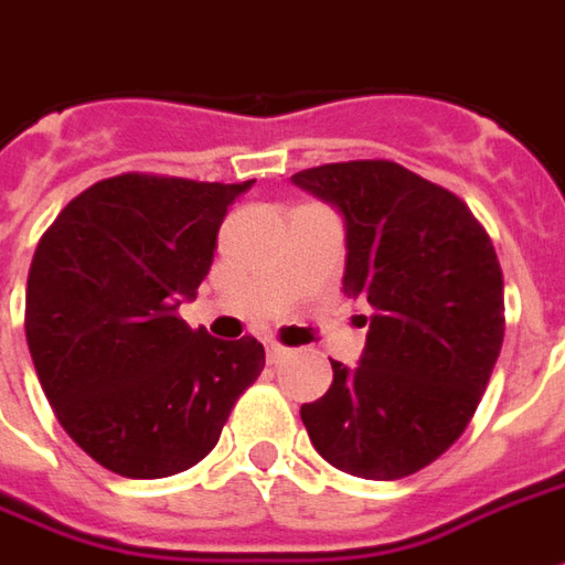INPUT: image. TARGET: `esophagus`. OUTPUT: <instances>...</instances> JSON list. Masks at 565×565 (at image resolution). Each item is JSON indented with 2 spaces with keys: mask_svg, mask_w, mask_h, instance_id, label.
Wrapping results in <instances>:
<instances>
[{
  "mask_svg": "<svg viewBox=\"0 0 565 565\" xmlns=\"http://www.w3.org/2000/svg\"><path fill=\"white\" fill-rule=\"evenodd\" d=\"M266 358H269V364H281V361L290 358V349H284L281 342H269L266 345Z\"/></svg>",
  "mask_w": 565,
  "mask_h": 565,
  "instance_id": "esophagus-1",
  "label": "esophagus"
}]
</instances>
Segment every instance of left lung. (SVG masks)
<instances>
[{
	"mask_svg": "<svg viewBox=\"0 0 565 565\" xmlns=\"http://www.w3.org/2000/svg\"><path fill=\"white\" fill-rule=\"evenodd\" d=\"M345 220L342 290L366 302L361 364L299 416L323 459L401 480L444 456L475 416L504 339L495 247L449 189L385 159L294 173Z\"/></svg>",
	"mask_w": 565,
	"mask_h": 565,
	"instance_id": "8db88e82",
	"label": "left lung"
}]
</instances>
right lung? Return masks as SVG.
<instances>
[{"mask_svg": "<svg viewBox=\"0 0 565 565\" xmlns=\"http://www.w3.org/2000/svg\"><path fill=\"white\" fill-rule=\"evenodd\" d=\"M254 186L118 173L39 238L26 345L63 431L134 480L199 465L266 366L254 337L192 330L177 309L211 271L228 204Z\"/></svg>", "mask_w": 565, "mask_h": 565, "instance_id": "obj_1", "label": "right lung"}]
</instances>
